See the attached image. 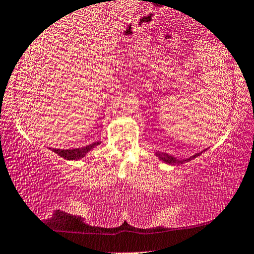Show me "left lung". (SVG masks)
<instances>
[{"label": "left lung", "mask_w": 254, "mask_h": 254, "mask_svg": "<svg viewBox=\"0 0 254 254\" xmlns=\"http://www.w3.org/2000/svg\"><path fill=\"white\" fill-rule=\"evenodd\" d=\"M202 152H205V151H202ZM202 152L197 153V154L192 155V156H190V158H188V159H183V160L177 159V158H175V156H173V155H169V154H167V153H161V152H156L155 155L158 156L160 160H162L163 162H166L168 164H171V166H176V164H182V163L191 161V160L195 159V158H197V156H199L200 154H201Z\"/></svg>", "instance_id": "left-lung-1"}]
</instances>
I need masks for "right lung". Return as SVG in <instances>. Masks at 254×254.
Here are the masks:
<instances>
[{"label": "right lung", "instance_id": "obj_1", "mask_svg": "<svg viewBox=\"0 0 254 254\" xmlns=\"http://www.w3.org/2000/svg\"><path fill=\"white\" fill-rule=\"evenodd\" d=\"M101 144V141L93 142L91 145L84 146V147L79 148H72V149H59V148H52V151L56 153L57 155H60L61 158H64L65 160H80L83 159L88 152L92 151L93 148H95L96 146Z\"/></svg>", "mask_w": 254, "mask_h": 254}]
</instances>
